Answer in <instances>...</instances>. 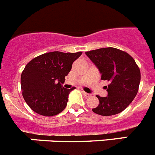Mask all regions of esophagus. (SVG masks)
<instances>
[{"label": "esophagus", "mask_w": 155, "mask_h": 155, "mask_svg": "<svg viewBox=\"0 0 155 155\" xmlns=\"http://www.w3.org/2000/svg\"><path fill=\"white\" fill-rule=\"evenodd\" d=\"M82 94H84V96H86V97H88V96H90V95H91V94L85 92V91H82Z\"/></svg>", "instance_id": "esophagus-1"}]
</instances>
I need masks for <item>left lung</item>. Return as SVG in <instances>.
<instances>
[{
  "mask_svg": "<svg viewBox=\"0 0 155 155\" xmlns=\"http://www.w3.org/2000/svg\"><path fill=\"white\" fill-rule=\"evenodd\" d=\"M102 74L101 79L109 84L105 86L106 97L96 95L99 104L92 109L101 116H113L124 111L137 94L140 71L130 55L116 48H101L85 52Z\"/></svg>",
  "mask_w": 155,
  "mask_h": 155,
  "instance_id": "obj_1",
  "label": "left lung"
}]
</instances>
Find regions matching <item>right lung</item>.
I'll use <instances>...</instances> for the list:
<instances>
[{"mask_svg": "<svg viewBox=\"0 0 155 155\" xmlns=\"http://www.w3.org/2000/svg\"><path fill=\"white\" fill-rule=\"evenodd\" d=\"M82 54L54 51L32 59L21 75L25 101L34 112L44 116L59 114L67 106L74 89L63 87L72 64Z\"/></svg>", "mask_w": 155, "mask_h": 155, "instance_id": "1", "label": "right lung"}]
</instances>
